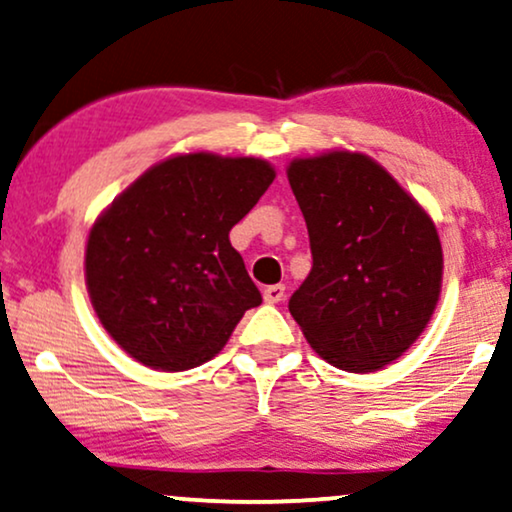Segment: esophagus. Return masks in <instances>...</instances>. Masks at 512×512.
I'll use <instances>...</instances> for the list:
<instances>
[{"label": "esophagus", "instance_id": "esophagus-1", "mask_svg": "<svg viewBox=\"0 0 512 512\" xmlns=\"http://www.w3.org/2000/svg\"><path fill=\"white\" fill-rule=\"evenodd\" d=\"M265 303H280L284 298V284H272V287L263 289Z\"/></svg>", "mask_w": 512, "mask_h": 512}]
</instances>
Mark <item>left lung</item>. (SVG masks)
<instances>
[{
    "label": "left lung",
    "instance_id": "1",
    "mask_svg": "<svg viewBox=\"0 0 512 512\" xmlns=\"http://www.w3.org/2000/svg\"><path fill=\"white\" fill-rule=\"evenodd\" d=\"M287 178L313 251L291 317L334 367L383 369L414 345L440 301L444 261L433 218L362 152L296 157Z\"/></svg>",
    "mask_w": 512,
    "mask_h": 512
}]
</instances>
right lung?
Here are the masks:
<instances>
[{
  "instance_id": "add662e5",
  "label": "right lung",
  "mask_w": 512,
  "mask_h": 512,
  "mask_svg": "<svg viewBox=\"0 0 512 512\" xmlns=\"http://www.w3.org/2000/svg\"><path fill=\"white\" fill-rule=\"evenodd\" d=\"M272 181L261 157L183 152L138 176L96 218L86 291L126 355L162 371L199 367L261 305L230 230Z\"/></svg>"
}]
</instances>
